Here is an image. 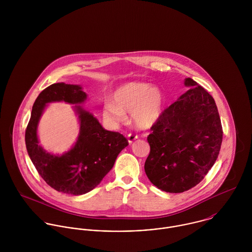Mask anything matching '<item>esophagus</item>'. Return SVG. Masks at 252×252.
<instances>
[{
    "mask_svg": "<svg viewBox=\"0 0 252 252\" xmlns=\"http://www.w3.org/2000/svg\"><path fill=\"white\" fill-rule=\"evenodd\" d=\"M127 138H128V143H129V144H132L135 140H137V139H138V137H137V136L132 135V134H129V135L127 136Z\"/></svg>",
    "mask_w": 252,
    "mask_h": 252,
    "instance_id": "esophagus-1",
    "label": "esophagus"
}]
</instances>
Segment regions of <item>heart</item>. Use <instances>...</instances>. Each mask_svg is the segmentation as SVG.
<instances>
[{
  "mask_svg": "<svg viewBox=\"0 0 252 252\" xmlns=\"http://www.w3.org/2000/svg\"><path fill=\"white\" fill-rule=\"evenodd\" d=\"M164 106V95L157 86L146 82L131 81L117 87L111 95V102L103 106V116L111 124L125 120V112L129 111L133 123L148 129L160 119Z\"/></svg>",
  "mask_w": 252,
  "mask_h": 252,
  "instance_id": "obj_1",
  "label": "heart"
}]
</instances>
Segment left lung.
<instances>
[{
	"label": "left lung",
	"instance_id": "1",
	"mask_svg": "<svg viewBox=\"0 0 252 252\" xmlns=\"http://www.w3.org/2000/svg\"><path fill=\"white\" fill-rule=\"evenodd\" d=\"M184 85L189 90L162 112L147 137L145 174L170 193L187 191L203 180L216 163L223 136L214 98L190 77Z\"/></svg>",
	"mask_w": 252,
	"mask_h": 252
}]
</instances>
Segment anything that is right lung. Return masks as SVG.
<instances>
[{
    "instance_id": "obj_1",
    "label": "right lung",
    "mask_w": 252,
    "mask_h": 252,
    "mask_svg": "<svg viewBox=\"0 0 252 252\" xmlns=\"http://www.w3.org/2000/svg\"><path fill=\"white\" fill-rule=\"evenodd\" d=\"M87 99L82 87L58 82L42 90L34 103L25 132L26 148L39 176L53 189L71 195H82L94 189L111 170L126 138L105 130L98 119L81 106ZM65 101L74 107L80 121V134L72 148L62 156L52 155L38 144L37 125L47 103Z\"/></svg>"
}]
</instances>
